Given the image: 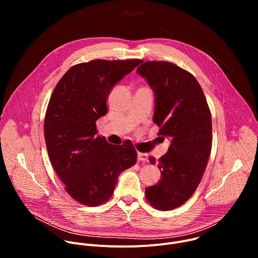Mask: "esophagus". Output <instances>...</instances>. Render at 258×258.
Returning <instances> with one entry per match:
<instances>
[{
	"mask_svg": "<svg viewBox=\"0 0 258 258\" xmlns=\"http://www.w3.org/2000/svg\"><path fill=\"white\" fill-rule=\"evenodd\" d=\"M138 160L139 161H147L148 160V155L146 153H142V152H138Z\"/></svg>",
	"mask_w": 258,
	"mask_h": 258,
	"instance_id": "34e87169",
	"label": "esophagus"
}]
</instances>
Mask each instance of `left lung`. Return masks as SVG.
<instances>
[{
	"instance_id": "1",
	"label": "left lung",
	"mask_w": 258,
	"mask_h": 258,
	"mask_svg": "<svg viewBox=\"0 0 258 258\" xmlns=\"http://www.w3.org/2000/svg\"><path fill=\"white\" fill-rule=\"evenodd\" d=\"M137 73L153 90L158 134L170 139L168 151L158 160L161 177L145 194L155 208L171 210L194 194L203 176L211 151L210 110L197 80L177 65L148 61ZM149 160L155 163L154 157Z\"/></svg>"
}]
</instances>
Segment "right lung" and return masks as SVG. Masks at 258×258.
I'll return each mask as SVG.
<instances>
[{
  "label": "right lung",
  "mask_w": 258,
  "mask_h": 258,
  "mask_svg": "<svg viewBox=\"0 0 258 258\" xmlns=\"http://www.w3.org/2000/svg\"><path fill=\"white\" fill-rule=\"evenodd\" d=\"M142 60H93L72 66L55 87L45 116L50 161L78 202L97 206L112 196L118 175L137 161L130 141L120 146L97 136L96 121L107 113L114 86Z\"/></svg>",
  "instance_id": "obj_1"
}]
</instances>
